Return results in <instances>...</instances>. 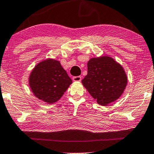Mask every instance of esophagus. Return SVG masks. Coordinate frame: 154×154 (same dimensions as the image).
Masks as SVG:
<instances>
[{"label": "esophagus", "instance_id": "34e87169", "mask_svg": "<svg viewBox=\"0 0 154 154\" xmlns=\"http://www.w3.org/2000/svg\"><path fill=\"white\" fill-rule=\"evenodd\" d=\"M72 80L74 82H80L82 80V77L77 76V77H73Z\"/></svg>", "mask_w": 154, "mask_h": 154}]
</instances>
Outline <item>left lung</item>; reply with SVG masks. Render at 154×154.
<instances>
[{"instance_id":"8db88e82","label":"left lung","mask_w":154,"mask_h":154,"mask_svg":"<svg viewBox=\"0 0 154 154\" xmlns=\"http://www.w3.org/2000/svg\"><path fill=\"white\" fill-rule=\"evenodd\" d=\"M88 73L82 80L90 95L101 106H107L120 97L127 85L122 66L112 57H93L87 63Z\"/></svg>"}]
</instances>
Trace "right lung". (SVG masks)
I'll return each mask as SVG.
<instances>
[{"instance_id":"right-lung-1","label":"right lung","mask_w":154,"mask_h":154,"mask_svg":"<svg viewBox=\"0 0 154 154\" xmlns=\"http://www.w3.org/2000/svg\"><path fill=\"white\" fill-rule=\"evenodd\" d=\"M34 95L48 104L60 100L72 83L59 61L48 58L34 66L29 76Z\"/></svg>"}]
</instances>
